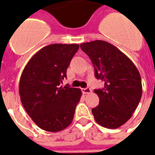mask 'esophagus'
<instances>
[{"mask_svg": "<svg viewBox=\"0 0 155 155\" xmlns=\"http://www.w3.org/2000/svg\"><path fill=\"white\" fill-rule=\"evenodd\" d=\"M81 91H82V92L84 94H89V93H91V92H92V90H91L89 88H82V89H81Z\"/></svg>", "mask_w": 155, "mask_h": 155, "instance_id": "obj_1", "label": "esophagus"}]
</instances>
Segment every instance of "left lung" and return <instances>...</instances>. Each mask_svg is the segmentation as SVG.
Returning <instances> with one entry per match:
<instances>
[{
    "instance_id": "left-lung-1",
    "label": "left lung",
    "mask_w": 155,
    "mask_h": 155,
    "mask_svg": "<svg viewBox=\"0 0 155 155\" xmlns=\"http://www.w3.org/2000/svg\"><path fill=\"white\" fill-rule=\"evenodd\" d=\"M80 47L90 58L95 77L104 81V88L94 90L100 99L92 110L94 118L101 126L117 129L130 119L140 101V74L130 59L111 44L96 40Z\"/></svg>"
}]
</instances>
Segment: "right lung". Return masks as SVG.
Masks as SVG:
<instances>
[{"instance_id":"add662e5","label":"right lung","mask_w":155,"mask_h":155,"mask_svg":"<svg viewBox=\"0 0 155 155\" xmlns=\"http://www.w3.org/2000/svg\"><path fill=\"white\" fill-rule=\"evenodd\" d=\"M78 48V44L45 46L33 55L22 71L18 87L21 102L44 130L56 133L72 123L81 91L60 84Z\"/></svg>"}]
</instances>
